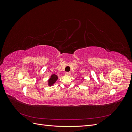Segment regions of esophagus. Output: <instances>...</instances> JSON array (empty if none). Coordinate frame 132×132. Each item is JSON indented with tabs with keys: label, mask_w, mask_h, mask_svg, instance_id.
Wrapping results in <instances>:
<instances>
[{
	"label": "esophagus",
	"mask_w": 132,
	"mask_h": 132,
	"mask_svg": "<svg viewBox=\"0 0 132 132\" xmlns=\"http://www.w3.org/2000/svg\"><path fill=\"white\" fill-rule=\"evenodd\" d=\"M65 74L67 75H70L71 74V73H70V72H66Z\"/></svg>",
	"instance_id": "1"
}]
</instances>
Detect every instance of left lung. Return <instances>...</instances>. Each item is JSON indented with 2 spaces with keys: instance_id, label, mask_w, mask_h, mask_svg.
Segmentation results:
<instances>
[{
  "instance_id": "obj_1",
  "label": "left lung",
  "mask_w": 132,
  "mask_h": 132,
  "mask_svg": "<svg viewBox=\"0 0 132 132\" xmlns=\"http://www.w3.org/2000/svg\"><path fill=\"white\" fill-rule=\"evenodd\" d=\"M81 82H82V81H81Z\"/></svg>"
}]
</instances>
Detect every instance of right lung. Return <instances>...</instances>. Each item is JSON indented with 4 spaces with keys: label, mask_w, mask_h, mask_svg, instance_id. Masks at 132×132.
Listing matches in <instances>:
<instances>
[{
    "label": "right lung",
    "mask_w": 132,
    "mask_h": 132,
    "mask_svg": "<svg viewBox=\"0 0 132 132\" xmlns=\"http://www.w3.org/2000/svg\"><path fill=\"white\" fill-rule=\"evenodd\" d=\"M58 78V77L57 75H55L54 74H52L49 79L48 80V85L49 86H53L55 83V82L57 81Z\"/></svg>",
    "instance_id": "1"
}]
</instances>
